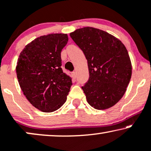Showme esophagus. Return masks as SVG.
Wrapping results in <instances>:
<instances>
[{"instance_id": "obj_1", "label": "esophagus", "mask_w": 151, "mask_h": 151, "mask_svg": "<svg viewBox=\"0 0 151 151\" xmlns=\"http://www.w3.org/2000/svg\"><path fill=\"white\" fill-rule=\"evenodd\" d=\"M72 76L74 79H76V77H77V73L75 72H72Z\"/></svg>"}]
</instances>
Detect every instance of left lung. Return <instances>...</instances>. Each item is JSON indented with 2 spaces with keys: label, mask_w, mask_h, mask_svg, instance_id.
<instances>
[{
  "label": "left lung",
  "mask_w": 151,
  "mask_h": 151,
  "mask_svg": "<svg viewBox=\"0 0 151 151\" xmlns=\"http://www.w3.org/2000/svg\"><path fill=\"white\" fill-rule=\"evenodd\" d=\"M87 59L89 79L82 86L88 103L98 110L116 104L125 93L132 65L122 41L108 32L91 27L70 34Z\"/></svg>",
  "instance_id": "obj_1"
}]
</instances>
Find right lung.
Returning a JSON list of instances; mask_svg holds the SVG:
<instances>
[{
	"instance_id": "1",
	"label": "right lung",
	"mask_w": 151,
	"mask_h": 151,
	"mask_svg": "<svg viewBox=\"0 0 151 151\" xmlns=\"http://www.w3.org/2000/svg\"><path fill=\"white\" fill-rule=\"evenodd\" d=\"M68 41L65 34L42 36L20 54L16 68L19 85L28 101L43 112L61 107L72 85L61 68V52Z\"/></svg>"
}]
</instances>
